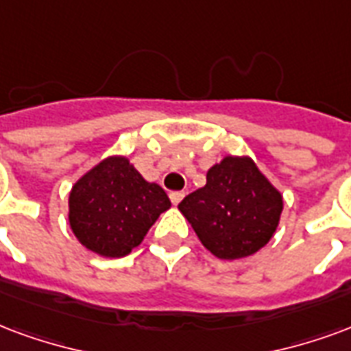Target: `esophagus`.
<instances>
[{
    "label": "esophagus",
    "instance_id": "obj_1",
    "mask_svg": "<svg viewBox=\"0 0 351 351\" xmlns=\"http://www.w3.org/2000/svg\"><path fill=\"white\" fill-rule=\"evenodd\" d=\"M169 199H171L173 204H178V202L184 199V191H171V193H169Z\"/></svg>",
    "mask_w": 351,
    "mask_h": 351
}]
</instances>
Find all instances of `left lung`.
Returning a JSON list of instances; mask_svg holds the SVG:
<instances>
[{
    "label": "left lung",
    "mask_w": 351,
    "mask_h": 351,
    "mask_svg": "<svg viewBox=\"0 0 351 351\" xmlns=\"http://www.w3.org/2000/svg\"><path fill=\"white\" fill-rule=\"evenodd\" d=\"M178 210L212 255L236 261L271 240L281 221L282 193L249 156H225Z\"/></svg>",
    "instance_id": "1"
}]
</instances>
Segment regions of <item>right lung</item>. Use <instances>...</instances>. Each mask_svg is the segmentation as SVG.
Segmentation results:
<instances>
[{
    "label": "right lung",
    "instance_id": "right-lung-1",
    "mask_svg": "<svg viewBox=\"0 0 351 351\" xmlns=\"http://www.w3.org/2000/svg\"><path fill=\"white\" fill-rule=\"evenodd\" d=\"M171 208L167 193L141 176L126 156H108L77 178L69 195V223L83 247L108 258L132 253Z\"/></svg>",
    "mask_w": 351,
    "mask_h": 351
}]
</instances>
